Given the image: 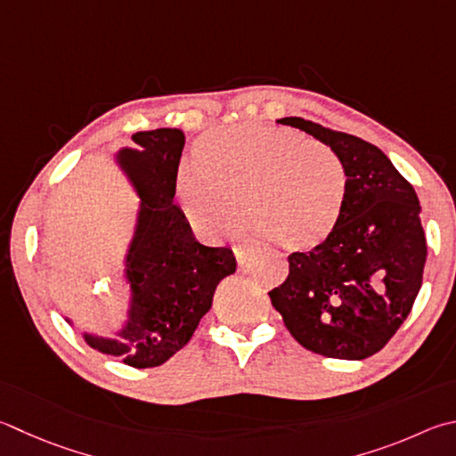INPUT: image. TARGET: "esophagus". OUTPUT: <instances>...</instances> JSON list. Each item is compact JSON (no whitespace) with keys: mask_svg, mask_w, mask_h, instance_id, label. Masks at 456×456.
<instances>
[{"mask_svg":"<svg viewBox=\"0 0 456 456\" xmlns=\"http://www.w3.org/2000/svg\"><path fill=\"white\" fill-rule=\"evenodd\" d=\"M233 253H235V259L239 265H243L249 256L255 253V249H251V247H243V245H237L233 247Z\"/></svg>","mask_w":456,"mask_h":456,"instance_id":"obj_1","label":"esophagus"}]
</instances>
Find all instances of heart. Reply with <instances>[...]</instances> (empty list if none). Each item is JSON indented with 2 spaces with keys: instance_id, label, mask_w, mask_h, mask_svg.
<instances>
[{
  "instance_id": "heart-1",
  "label": "heart",
  "mask_w": 456,
  "mask_h": 456,
  "mask_svg": "<svg viewBox=\"0 0 456 456\" xmlns=\"http://www.w3.org/2000/svg\"><path fill=\"white\" fill-rule=\"evenodd\" d=\"M195 167L179 173L175 200L205 239L237 229L241 203L256 235L289 251H313L341 225L349 173L329 145L263 123L209 131L193 147Z\"/></svg>"
}]
</instances>
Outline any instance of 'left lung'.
I'll return each mask as SVG.
<instances>
[{
    "mask_svg": "<svg viewBox=\"0 0 456 456\" xmlns=\"http://www.w3.org/2000/svg\"><path fill=\"white\" fill-rule=\"evenodd\" d=\"M279 123L335 149L349 173V197L325 245L289 255V275L269 291L271 303L305 349L367 359L399 330L423 283L419 197L379 147L303 118Z\"/></svg>",
    "mask_w": 456,
    "mask_h": 456,
    "instance_id": "1",
    "label": "left lung"
}]
</instances>
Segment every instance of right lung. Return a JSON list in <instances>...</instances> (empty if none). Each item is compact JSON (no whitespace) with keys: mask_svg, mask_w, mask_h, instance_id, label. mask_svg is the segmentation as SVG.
Returning a JSON list of instances; mask_svg holds the SVG:
<instances>
[{"mask_svg":"<svg viewBox=\"0 0 456 456\" xmlns=\"http://www.w3.org/2000/svg\"><path fill=\"white\" fill-rule=\"evenodd\" d=\"M137 149H123L121 167L142 197V213L127 256L134 289L129 322L118 338L86 335V341L129 367H159L189 343L211 309L219 281L235 273L229 247L195 241L183 213L173 203L185 137L179 129L139 131Z\"/></svg>","mask_w":456,"mask_h":456,"instance_id":"obj_1","label":"right lung"}]
</instances>
